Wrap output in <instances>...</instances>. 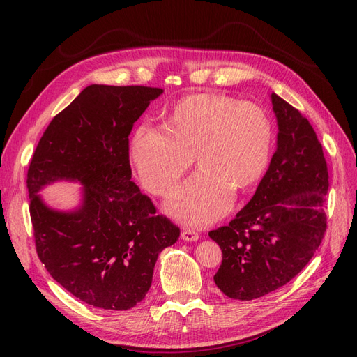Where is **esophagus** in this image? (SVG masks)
Masks as SVG:
<instances>
[{"label": "esophagus", "instance_id": "34e87169", "mask_svg": "<svg viewBox=\"0 0 357 357\" xmlns=\"http://www.w3.org/2000/svg\"><path fill=\"white\" fill-rule=\"evenodd\" d=\"M181 238L186 240V241H198L199 234H198L195 229L185 228V229L181 231Z\"/></svg>", "mask_w": 357, "mask_h": 357}]
</instances>
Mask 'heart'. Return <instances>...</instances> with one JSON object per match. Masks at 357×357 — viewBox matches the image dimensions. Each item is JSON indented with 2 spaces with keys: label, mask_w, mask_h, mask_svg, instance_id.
<instances>
[{
  "label": "heart",
  "mask_w": 357,
  "mask_h": 357,
  "mask_svg": "<svg viewBox=\"0 0 357 357\" xmlns=\"http://www.w3.org/2000/svg\"><path fill=\"white\" fill-rule=\"evenodd\" d=\"M273 122L253 102L222 93H192L162 114V129L139 126L129 144V160L143 186L168 197L193 164L199 171L169 204L177 219L210 223L228 210L232 192L257 185L271 159Z\"/></svg>",
  "instance_id": "1"
}]
</instances>
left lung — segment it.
Segmentation results:
<instances>
[{
	"mask_svg": "<svg viewBox=\"0 0 357 357\" xmlns=\"http://www.w3.org/2000/svg\"><path fill=\"white\" fill-rule=\"evenodd\" d=\"M277 150L256 193L228 226L210 231L222 248L214 283L226 296L250 301L287 284L314 256L326 220L329 174L308 119L271 95Z\"/></svg>",
	"mask_w": 357,
	"mask_h": 357,
	"instance_id": "8db88e82",
	"label": "left lung"
}]
</instances>
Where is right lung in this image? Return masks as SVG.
<instances>
[{
  "mask_svg": "<svg viewBox=\"0 0 357 357\" xmlns=\"http://www.w3.org/2000/svg\"><path fill=\"white\" fill-rule=\"evenodd\" d=\"M150 86L91 84L52 119L29 162L26 188L36 250L53 280L86 304L129 310L152 284L158 255L180 228L131 181L129 134ZM58 178L85 185L74 213L46 208L36 192Z\"/></svg>",
  "mask_w": 357,
  "mask_h": 357,
  "instance_id": "right-lung-1",
  "label": "right lung"
}]
</instances>
